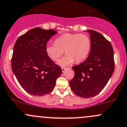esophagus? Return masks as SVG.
<instances>
[{"mask_svg": "<svg viewBox=\"0 0 127 127\" xmlns=\"http://www.w3.org/2000/svg\"><path fill=\"white\" fill-rule=\"evenodd\" d=\"M68 69V68H65V67H62V72H64L65 70H66Z\"/></svg>", "mask_w": 127, "mask_h": 127, "instance_id": "34e87169", "label": "esophagus"}]
</instances>
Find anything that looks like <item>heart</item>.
<instances>
[{
    "instance_id": "b5f03b06",
    "label": "heart",
    "mask_w": 127,
    "mask_h": 127,
    "mask_svg": "<svg viewBox=\"0 0 127 127\" xmlns=\"http://www.w3.org/2000/svg\"><path fill=\"white\" fill-rule=\"evenodd\" d=\"M92 41L90 36L86 33H66L58 36L54 43L46 46V53L53 61H57L64 51L66 56L60 60L59 64L65 66L73 63H80L84 61L90 54Z\"/></svg>"
}]
</instances>
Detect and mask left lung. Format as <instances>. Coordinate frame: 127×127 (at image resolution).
I'll use <instances>...</instances> for the list:
<instances>
[{"mask_svg":"<svg viewBox=\"0 0 127 127\" xmlns=\"http://www.w3.org/2000/svg\"><path fill=\"white\" fill-rule=\"evenodd\" d=\"M92 41L88 57L72 67L74 78L70 81L73 92L79 96L90 98L104 89L114 72V51L110 41L99 32L87 30Z\"/></svg>","mask_w":127,"mask_h":127,"instance_id":"1","label":"left lung"}]
</instances>
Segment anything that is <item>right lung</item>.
I'll use <instances>...</instances> for the list:
<instances>
[{"label": "right lung", "mask_w": 127, "mask_h": 127, "mask_svg": "<svg viewBox=\"0 0 127 127\" xmlns=\"http://www.w3.org/2000/svg\"><path fill=\"white\" fill-rule=\"evenodd\" d=\"M57 33L52 29L35 27L17 39L11 57V68L22 87L29 94L43 96L54 88L62 74L46 53L48 40Z\"/></svg>", "instance_id": "obj_1"}]
</instances>
